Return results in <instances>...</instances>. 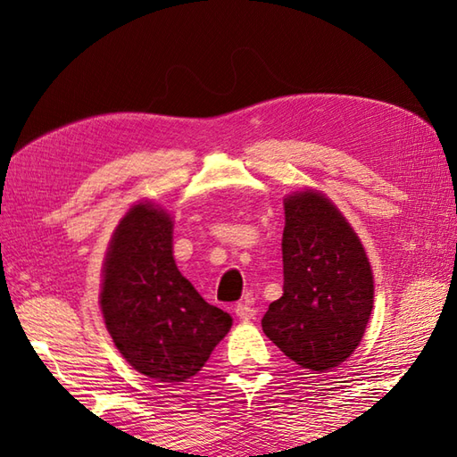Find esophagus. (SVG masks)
I'll return each instance as SVG.
<instances>
[{
  "mask_svg": "<svg viewBox=\"0 0 457 457\" xmlns=\"http://www.w3.org/2000/svg\"><path fill=\"white\" fill-rule=\"evenodd\" d=\"M234 310H236V316L239 320H244V322H247V320H253L255 314H257V310L251 306V304H247V303H237Z\"/></svg>",
  "mask_w": 457,
  "mask_h": 457,
  "instance_id": "1",
  "label": "esophagus"
}]
</instances>
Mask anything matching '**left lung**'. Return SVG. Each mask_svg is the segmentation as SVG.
Segmentation results:
<instances>
[{
	"label": "left lung",
	"mask_w": 457,
	"mask_h": 457,
	"mask_svg": "<svg viewBox=\"0 0 457 457\" xmlns=\"http://www.w3.org/2000/svg\"><path fill=\"white\" fill-rule=\"evenodd\" d=\"M283 296L261 326L288 359L332 371L355 352L373 310V273L353 228L324 194L285 198Z\"/></svg>",
	"instance_id": "1"
}]
</instances>
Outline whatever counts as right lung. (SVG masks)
<instances>
[{"label": "right lung", "mask_w": 457, "mask_h": 457, "mask_svg": "<svg viewBox=\"0 0 457 457\" xmlns=\"http://www.w3.org/2000/svg\"><path fill=\"white\" fill-rule=\"evenodd\" d=\"M100 306L125 361L159 383L196 375L231 328V316L180 275L172 220L151 202L135 204L113 231Z\"/></svg>", "instance_id": "right-lung-1"}]
</instances>
